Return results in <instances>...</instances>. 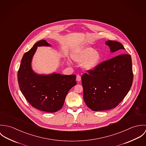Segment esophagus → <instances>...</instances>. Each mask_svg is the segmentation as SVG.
<instances>
[{"instance_id": "obj_1", "label": "esophagus", "mask_w": 146, "mask_h": 146, "mask_svg": "<svg viewBox=\"0 0 146 146\" xmlns=\"http://www.w3.org/2000/svg\"><path fill=\"white\" fill-rule=\"evenodd\" d=\"M76 80L78 82H80L81 80V76H80V75H76Z\"/></svg>"}]
</instances>
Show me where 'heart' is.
Returning <instances> with one entry per match:
<instances>
[{"instance_id": "1", "label": "heart", "mask_w": 146, "mask_h": 146, "mask_svg": "<svg viewBox=\"0 0 146 146\" xmlns=\"http://www.w3.org/2000/svg\"><path fill=\"white\" fill-rule=\"evenodd\" d=\"M74 61L82 62V66L86 70L94 69L101 60L98 52L90 47H84L76 51L72 55Z\"/></svg>"}]
</instances>
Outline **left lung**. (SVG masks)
Instances as JSON below:
<instances>
[{"mask_svg":"<svg viewBox=\"0 0 146 146\" xmlns=\"http://www.w3.org/2000/svg\"><path fill=\"white\" fill-rule=\"evenodd\" d=\"M115 52L125 49L119 42H106ZM82 76L84 100L92 111L115 108L125 98L133 80L131 58L123 54L99 63L93 70Z\"/></svg>","mask_w":146,"mask_h":146,"instance_id":"1","label":"left lung"}]
</instances>
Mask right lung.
Listing matches in <instances>:
<instances>
[{
	"mask_svg": "<svg viewBox=\"0 0 146 146\" xmlns=\"http://www.w3.org/2000/svg\"><path fill=\"white\" fill-rule=\"evenodd\" d=\"M39 46L50 44L45 40H40L24 54L18 71V83L22 94L33 107L42 111L56 112L62 107L67 93L76 85V75L35 74L31 69V62Z\"/></svg>",
	"mask_w": 146,
	"mask_h": 146,
	"instance_id": "1",
	"label": "right lung"
}]
</instances>
